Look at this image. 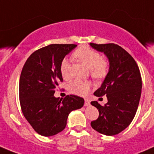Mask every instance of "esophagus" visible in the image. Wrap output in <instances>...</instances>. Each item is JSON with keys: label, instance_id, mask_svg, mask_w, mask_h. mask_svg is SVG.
Masks as SVG:
<instances>
[{"label": "esophagus", "instance_id": "obj_1", "mask_svg": "<svg viewBox=\"0 0 154 154\" xmlns=\"http://www.w3.org/2000/svg\"><path fill=\"white\" fill-rule=\"evenodd\" d=\"M90 105V100L88 99H85V106H88Z\"/></svg>", "mask_w": 154, "mask_h": 154}]
</instances>
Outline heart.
Instances as JSON below:
<instances>
[{"instance_id":"heart-1","label":"heart","mask_w":154,"mask_h":154,"mask_svg":"<svg viewBox=\"0 0 154 154\" xmlns=\"http://www.w3.org/2000/svg\"><path fill=\"white\" fill-rule=\"evenodd\" d=\"M74 57L91 69V76L94 78L100 79L106 76L108 64L97 51L88 47H80L74 51ZM60 72L63 78L66 80L71 77V64L67 59H64L62 61ZM89 87L90 84L87 82L76 80L69 83L68 91L71 94L84 96L88 92Z\"/></svg>"}]
</instances>
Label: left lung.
<instances>
[{"mask_svg": "<svg viewBox=\"0 0 154 154\" xmlns=\"http://www.w3.org/2000/svg\"><path fill=\"white\" fill-rule=\"evenodd\" d=\"M90 46L109 61L108 73L94 92L97 97L106 94L108 102L104 106L91 102L99 111L98 119L91 126L101 134L114 136L130 125L137 111L142 87L140 71L134 59L118 45L90 43Z\"/></svg>", "mask_w": 154, "mask_h": 154, "instance_id": "8db88e82", "label": "left lung"}]
</instances>
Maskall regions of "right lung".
Returning a JSON list of instances; mask_svg holds the SVG:
<instances>
[{
  "label": "right lung",
  "instance_id": "right-lung-1",
  "mask_svg": "<svg viewBox=\"0 0 154 154\" xmlns=\"http://www.w3.org/2000/svg\"><path fill=\"white\" fill-rule=\"evenodd\" d=\"M77 45L53 44L32 53L26 61L19 80V98L24 117L43 136L63 131L70 112L82 108L84 99L68 95L54 97L56 88L63 81L60 65L65 57Z\"/></svg>",
  "mask_w": 154,
  "mask_h": 154
}]
</instances>
